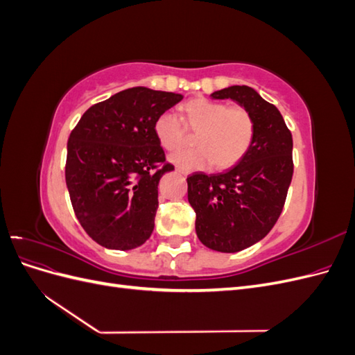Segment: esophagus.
<instances>
[{
  "mask_svg": "<svg viewBox=\"0 0 355 355\" xmlns=\"http://www.w3.org/2000/svg\"><path fill=\"white\" fill-rule=\"evenodd\" d=\"M176 171H179V173H182V175H189V171L187 170V168H184V167H176Z\"/></svg>",
  "mask_w": 355,
  "mask_h": 355,
  "instance_id": "esophagus-1",
  "label": "esophagus"
}]
</instances>
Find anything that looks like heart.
<instances>
[{"label":"heart","mask_w":355,"mask_h":355,"mask_svg":"<svg viewBox=\"0 0 355 355\" xmlns=\"http://www.w3.org/2000/svg\"><path fill=\"white\" fill-rule=\"evenodd\" d=\"M187 128L196 135V149L171 155L173 163L185 168H230L249 153L254 139V120L244 106H228L210 99H194L184 106V121L173 112L159 114L154 124L157 141L173 153L187 142Z\"/></svg>","instance_id":"heart-1"}]
</instances>
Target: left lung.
Wrapping results in <instances>:
<instances>
[{
	"mask_svg": "<svg viewBox=\"0 0 355 355\" xmlns=\"http://www.w3.org/2000/svg\"><path fill=\"white\" fill-rule=\"evenodd\" d=\"M210 96L239 102L256 127L249 153L237 166L187 179L200 241L209 249L234 253L262 240L280 218L293 176V139L280 111L252 87L231 85Z\"/></svg>",
	"mask_w": 355,
	"mask_h": 355,
	"instance_id": "1",
	"label": "left lung"
}]
</instances>
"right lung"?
I'll list each match as a JSON object with an SVG mask.
<instances>
[{
  "mask_svg": "<svg viewBox=\"0 0 355 355\" xmlns=\"http://www.w3.org/2000/svg\"><path fill=\"white\" fill-rule=\"evenodd\" d=\"M184 96L132 87L94 103L68 139L65 179L78 222L103 247L130 250L154 231L158 182L175 166L154 124Z\"/></svg>",
  "mask_w": 355,
  "mask_h": 355,
  "instance_id": "right-lung-1",
  "label": "right lung"
}]
</instances>
